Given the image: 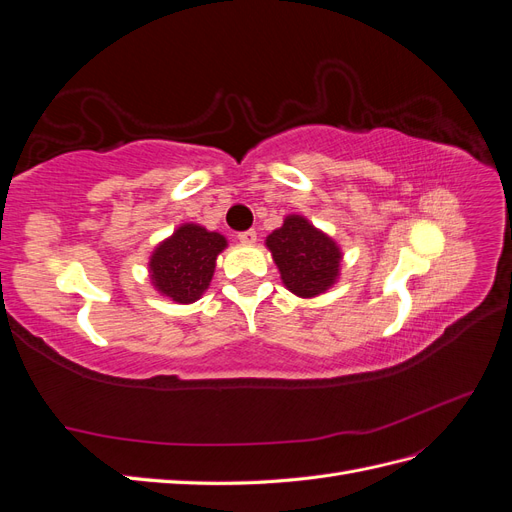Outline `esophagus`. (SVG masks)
Wrapping results in <instances>:
<instances>
[{
  "label": "esophagus",
  "instance_id": "1",
  "mask_svg": "<svg viewBox=\"0 0 512 512\" xmlns=\"http://www.w3.org/2000/svg\"><path fill=\"white\" fill-rule=\"evenodd\" d=\"M239 241L245 243V245H252L256 243V230H245V232H239Z\"/></svg>",
  "mask_w": 512,
  "mask_h": 512
}]
</instances>
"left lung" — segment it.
I'll return each instance as SVG.
<instances>
[{
	"label": "left lung",
	"instance_id": "1",
	"mask_svg": "<svg viewBox=\"0 0 512 512\" xmlns=\"http://www.w3.org/2000/svg\"><path fill=\"white\" fill-rule=\"evenodd\" d=\"M265 245L280 269L284 286L301 299H312L335 286L344 254L339 245L303 215L290 213Z\"/></svg>",
	"mask_w": 512,
	"mask_h": 512
}]
</instances>
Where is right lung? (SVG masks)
<instances>
[{
  "instance_id": "add662e5",
  "label": "right lung",
  "mask_w": 512,
  "mask_h": 512,
  "mask_svg": "<svg viewBox=\"0 0 512 512\" xmlns=\"http://www.w3.org/2000/svg\"><path fill=\"white\" fill-rule=\"evenodd\" d=\"M228 241L200 224H181L149 256V280L162 297L188 305L203 297L215 273V260Z\"/></svg>"
}]
</instances>
